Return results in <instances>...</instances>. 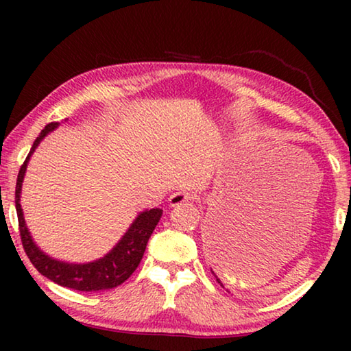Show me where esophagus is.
I'll use <instances>...</instances> for the list:
<instances>
[{"mask_svg":"<svg viewBox=\"0 0 351 351\" xmlns=\"http://www.w3.org/2000/svg\"><path fill=\"white\" fill-rule=\"evenodd\" d=\"M195 198L193 193H187V192H176L171 195L169 198V206L170 207H178V206H182V204H189L192 203Z\"/></svg>","mask_w":351,"mask_h":351,"instance_id":"34e87169","label":"esophagus"}]
</instances>
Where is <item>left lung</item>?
I'll return each mask as SVG.
<instances>
[{"instance_id": "8db88e82", "label": "left lung", "mask_w": 351, "mask_h": 351, "mask_svg": "<svg viewBox=\"0 0 351 351\" xmlns=\"http://www.w3.org/2000/svg\"><path fill=\"white\" fill-rule=\"evenodd\" d=\"M210 271H212V269H210ZM212 274H213V276H215V272H213V271H212ZM215 277H217V276H215ZM217 282H218V283H219V285H221V287H223V283H221V282H219V278H218V277H217Z\"/></svg>"}]
</instances>
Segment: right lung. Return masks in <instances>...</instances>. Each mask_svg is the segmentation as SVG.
Wrapping results in <instances>:
<instances>
[{"label":"right lung","instance_id":"1","mask_svg":"<svg viewBox=\"0 0 351 351\" xmlns=\"http://www.w3.org/2000/svg\"><path fill=\"white\" fill-rule=\"evenodd\" d=\"M57 127L58 122H51L41 130L38 138L34 141V145L27 154L26 161L21 165L19 178H16L15 207L16 215H19L23 247H25L29 260H31V263L37 268L40 274L60 285V287L75 291H85V293H88V291L96 293V291L116 288L125 282L139 266L142 257H144L148 239H150L154 228H156L159 219H161L162 210L150 209L141 212L134 218V221L130 226L127 232L123 234L122 239L117 241V245L108 254L104 255L102 258L90 261V263H66V261L56 260L45 254L35 245L31 232H29L25 217H23L20 195L29 159H31L32 153L38 147L40 142L51 132H54Z\"/></svg>","mask_w":351,"mask_h":351}]
</instances>
